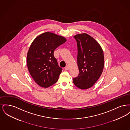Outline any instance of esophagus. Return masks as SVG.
<instances>
[{
	"instance_id": "34e87169",
	"label": "esophagus",
	"mask_w": 130,
	"mask_h": 130,
	"mask_svg": "<svg viewBox=\"0 0 130 130\" xmlns=\"http://www.w3.org/2000/svg\"><path fill=\"white\" fill-rule=\"evenodd\" d=\"M69 66H68V65H67L65 68H64V69L66 70V71H67L69 70Z\"/></svg>"
}]
</instances>
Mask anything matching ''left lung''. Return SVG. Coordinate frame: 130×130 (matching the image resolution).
<instances>
[{
	"label": "left lung",
	"instance_id": "1",
	"mask_svg": "<svg viewBox=\"0 0 130 130\" xmlns=\"http://www.w3.org/2000/svg\"><path fill=\"white\" fill-rule=\"evenodd\" d=\"M77 45L78 76L73 78L74 85L82 90L90 88L99 79L104 64L103 52L92 37L83 33L74 37Z\"/></svg>",
	"mask_w": 130,
	"mask_h": 130
}]
</instances>
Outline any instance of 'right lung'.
<instances>
[{"instance_id":"1","label":"right lung","mask_w":130,"mask_h":130,"mask_svg":"<svg viewBox=\"0 0 130 130\" xmlns=\"http://www.w3.org/2000/svg\"><path fill=\"white\" fill-rule=\"evenodd\" d=\"M66 41L65 37L47 31L38 36L31 44L27 56V67L39 86L48 88L58 80L62 68L58 66L54 52Z\"/></svg>"}]
</instances>
